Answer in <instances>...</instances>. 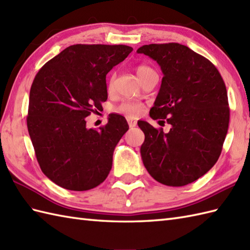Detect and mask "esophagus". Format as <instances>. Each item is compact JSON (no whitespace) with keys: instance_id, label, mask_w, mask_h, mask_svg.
<instances>
[{"instance_id":"34e87169","label":"esophagus","mask_w":250,"mask_h":250,"mask_svg":"<svg viewBox=\"0 0 250 250\" xmlns=\"http://www.w3.org/2000/svg\"><path fill=\"white\" fill-rule=\"evenodd\" d=\"M128 124H129L130 128H134V126H136V125H137V121L129 118V119H128Z\"/></svg>"}]
</instances>
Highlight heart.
<instances>
[{
	"label": "heart",
	"instance_id": "b5f03b06",
	"mask_svg": "<svg viewBox=\"0 0 250 250\" xmlns=\"http://www.w3.org/2000/svg\"><path fill=\"white\" fill-rule=\"evenodd\" d=\"M136 74L139 78L142 79L145 78L146 76L150 75V74H157L155 71L152 70L150 66L141 64L136 67ZM107 90L111 91L113 90V78L109 79L108 84H107ZM143 109H144V105L140 102H133V101H122L120 104H118L115 107V113L119 115H124L128 118H134V117L139 116Z\"/></svg>",
	"mask_w": 250,
	"mask_h": 250
}]
</instances>
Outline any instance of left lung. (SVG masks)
Returning a JSON list of instances; mask_svg holds the SVG:
<instances>
[{
  "mask_svg": "<svg viewBox=\"0 0 250 250\" xmlns=\"http://www.w3.org/2000/svg\"><path fill=\"white\" fill-rule=\"evenodd\" d=\"M158 62L163 78L149 115L166 119L168 133L146 121L143 163L157 182L182 187L203 176L218 160L230 120L224 79L205 57L178 43L144 45L137 49Z\"/></svg>",
  "mask_w": 250,
  "mask_h": 250,
  "instance_id": "8db88e82",
  "label": "left lung"
}]
</instances>
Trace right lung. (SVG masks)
<instances>
[{
	"label": "right lung",
	"instance_id": "right-lung-1",
	"mask_svg": "<svg viewBox=\"0 0 250 250\" xmlns=\"http://www.w3.org/2000/svg\"><path fill=\"white\" fill-rule=\"evenodd\" d=\"M132 50L125 45H72L36 74L26 125L42 172L60 187L89 190L109 174L128 122L111 114L95 130L87 129L84 119L102 107L107 100L106 75Z\"/></svg>",
	"mask_w": 250,
	"mask_h": 250
}]
</instances>
